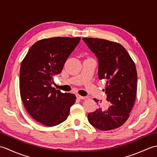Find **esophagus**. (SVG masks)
<instances>
[{
    "label": "esophagus",
    "mask_w": 157,
    "mask_h": 157,
    "mask_svg": "<svg viewBox=\"0 0 157 157\" xmlns=\"http://www.w3.org/2000/svg\"><path fill=\"white\" fill-rule=\"evenodd\" d=\"M77 97H78L79 99H82V100H84V99L86 98L85 96H80V95H79V94L77 95Z\"/></svg>",
    "instance_id": "1"
}]
</instances>
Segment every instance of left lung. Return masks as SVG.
I'll return each mask as SVG.
<instances>
[{
	"label": "left lung",
	"instance_id": "left-lung-1",
	"mask_svg": "<svg viewBox=\"0 0 157 157\" xmlns=\"http://www.w3.org/2000/svg\"><path fill=\"white\" fill-rule=\"evenodd\" d=\"M83 40L98 59V78L106 81L103 91L111 105L105 111L98 108L89 113L88 121L102 131L117 128L128 119L134 104L138 79L136 65L119 43L93 38ZM94 100L98 105V100Z\"/></svg>",
	"mask_w": 157,
	"mask_h": 157
}]
</instances>
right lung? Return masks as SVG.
<instances>
[{
    "mask_svg": "<svg viewBox=\"0 0 157 157\" xmlns=\"http://www.w3.org/2000/svg\"><path fill=\"white\" fill-rule=\"evenodd\" d=\"M80 38L55 37L33 44L23 60L19 75L21 98L26 111L42 124L52 127L63 122L76 96L52 88L53 76L61 73Z\"/></svg>",
    "mask_w": 157,
    "mask_h": 157,
    "instance_id": "add662e5",
    "label": "right lung"
}]
</instances>
